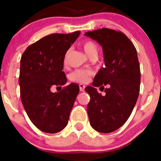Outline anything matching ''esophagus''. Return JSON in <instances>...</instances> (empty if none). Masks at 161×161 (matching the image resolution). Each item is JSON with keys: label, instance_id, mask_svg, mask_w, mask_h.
Returning a JSON list of instances; mask_svg holds the SVG:
<instances>
[{"label": "esophagus", "instance_id": "esophagus-1", "mask_svg": "<svg viewBox=\"0 0 161 161\" xmlns=\"http://www.w3.org/2000/svg\"><path fill=\"white\" fill-rule=\"evenodd\" d=\"M85 87V85H83V84H79V89H80V91H82V92H84Z\"/></svg>", "mask_w": 161, "mask_h": 161}]
</instances>
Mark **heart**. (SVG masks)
I'll list each match as a JSON object with an SVG mask.
<instances>
[{"label":"heart","instance_id":"obj_1","mask_svg":"<svg viewBox=\"0 0 161 161\" xmlns=\"http://www.w3.org/2000/svg\"><path fill=\"white\" fill-rule=\"evenodd\" d=\"M82 48L89 58H91L92 56L97 57L98 48L92 41L87 40V41L84 42L82 43ZM66 58H67V55H65L64 57V62L66 61ZM91 75H92V71L89 70V69H77L71 73L70 78L71 80L75 81V82H86L90 79Z\"/></svg>","mask_w":161,"mask_h":161}]
</instances>
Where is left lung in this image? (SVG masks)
<instances>
[{
    "label": "left lung",
    "instance_id": "1",
    "mask_svg": "<svg viewBox=\"0 0 161 161\" xmlns=\"http://www.w3.org/2000/svg\"><path fill=\"white\" fill-rule=\"evenodd\" d=\"M85 36L102 47L105 63L94 77L92 86L103 88L106 94L102 96L92 86L85 89L90 96L87 106L90 123L96 131L110 133L125 123L137 101L140 86L137 51L121 32L103 28ZM106 85L108 87L104 89Z\"/></svg>",
    "mask_w": 161,
    "mask_h": 161
}]
</instances>
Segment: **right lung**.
Wrapping results in <instances>:
<instances>
[{"label":"right lung","instance_id":"right-lung-1","mask_svg":"<svg viewBox=\"0 0 161 161\" xmlns=\"http://www.w3.org/2000/svg\"><path fill=\"white\" fill-rule=\"evenodd\" d=\"M80 35L53 33L29 46L20 61L19 83L22 105L34 125L42 131L56 133L65 128L79 92L70 84L61 92H52V86L67 82L62 71L67 50Z\"/></svg>","mask_w":161,"mask_h":161}]
</instances>
